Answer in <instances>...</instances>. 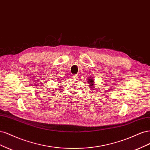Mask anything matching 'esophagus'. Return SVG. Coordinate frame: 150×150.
<instances>
[{
  "instance_id": "esophagus-1",
  "label": "esophagus",
  "mask_w": 150,
  "mask_h": 150,
  "mask_svg": "<svg viewBox=\"0 0 150 150\" xmlns=\"http://www.w3.org/2000/svg\"><path fill=\"white\" fill-rule=\"evenodd\" d=\"M72 78H73L74 79H77V78H78V75H76V74L72 75Z\"/></svg>"
}]
</instances>
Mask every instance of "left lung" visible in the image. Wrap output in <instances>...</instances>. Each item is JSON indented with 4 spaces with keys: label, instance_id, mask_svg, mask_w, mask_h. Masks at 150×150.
<instances>
[{
    "label": "left lung",
    "instance_id": "1",
    "mask_svg": "<svg viewBox=\"0 0 150 150\" xmlns=\"http://www.w3.org/2000/svg\"><path fill=\"white\" fill-rule=\"evenodd\" d=\"M88 82H89V86H93V83H94V79H89L88 80Z\"/></svg>",
    "mask_w": 150,
    "mask_h": 150
}]
</instances>
